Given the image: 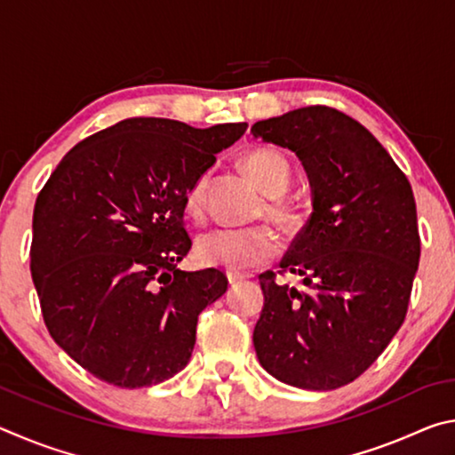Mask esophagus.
I'll use <instances>...</instances> for the list:
<instances>
[{
    "mask_svg": "<svg viewBox=\"0 0 455 455\" xmlns=\"http://www.w3.org/2000/svg\"><path fill=\"white\" fill-rule=\"evenodd\" d=\"M227 279H228V283L230 284H236V283H241V281H244L246 276L243 275V273H235V271H228L227 273Z\"/></svg>",
    "mask_w": 455,
    "mask_h": 455,
    "instance_id": "1",
    "label": "esophagus"
}]
</instances>
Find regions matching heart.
Returning a JSON list of instances; mask_svg holds the SVG:
<instances>
[{
  "instance_id": "1",
  "label": "heart",
  "mask_w": 455,
  "mask_h": 455,
  "mask_svg": "<svg viewBox=\"0 0 455 455\" xmlns=\"http://www.w3.org/2000/svg\"><path fill=\"white\" fill-rule=\"evenodd\" d=\"M246 174L255 180L267 200L265 214L275 225L283 228L297 227L299 217L291 204L275 198L289 188L291 164L279 150L252 148L243 156ZM209 174L198 176L184 198V211L192 220L204 217V195ZM276 236L268 227L257 225L238 230H211L196 238L195 255L200 265L227 267V268H251L271 260L276 255Z\"/></svg>"
}]
</instances>
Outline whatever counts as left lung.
<instances>
[{"label": "left lung", "mask_w": 455, "mask_h": 455, "mask_svg": "<svg viewBox=\"0 0 455 455\" xmlns=\"http://www.w3.org/2000/svg\"><path fill=\"white\" fill-rule=\"evenodd\" d=\"M289 148L311 184L313 212L281 260L303 289L259 275L265 305L252 333L265 371L331 391L365 371L402 327L419 265L410 180L357 120L307 106L252 124Z\"/></svg>", "instance_id": "1"}]
</instances>
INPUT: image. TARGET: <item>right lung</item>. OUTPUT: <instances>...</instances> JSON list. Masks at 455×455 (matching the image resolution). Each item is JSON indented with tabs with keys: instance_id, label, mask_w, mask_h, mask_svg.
I'll return each instance as SVG.
<instances>
[{
	"instance_id": "obj_1",
	"label": "right lung",
	"mask_w": 455,
	"mask_h": 455,
	"mask_svg": "<svg viewBox=\"0 0 455 455\" xmlns=\"http://www.w3.org/2000/svg\"><path fill=\"white\" fill-rule=\"evenodd\" d=\"M246 126L122 120L76 144L37 195L29 267L45 327L98 379L150 387L187 367L198 315L228 281L176 267L192 246L184 198Z\"/></svg>"
}]
</instances>
